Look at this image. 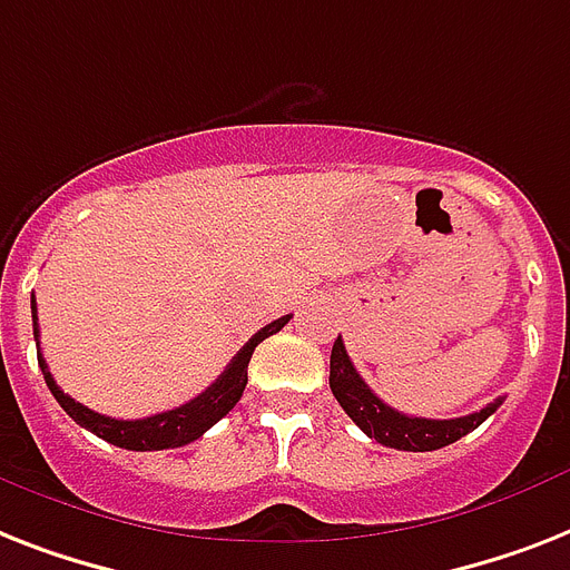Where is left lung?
I'll use <instances>...</instances> for the list:
<instances>
[{"mask_svg":"<svg viewBox=\"0 0 570 570\" xmlns=\"http://www.w3.org/2000/svg\"><path fill=\"white\" fill-rule=\"evenodd\" d=\"M331 392L365 436L386 448H397V451H439V448L453 445L456 439L478 430L501 406V397H498L494 404H485L480 413L462 415V419H415V415L397 413L365 386V381L348 360L342 336L333 342L331 351Z\"/></svg>","mask_w":570,"mask_h":570,"instance_id":"8db88e82","label":"left lung"}]
</instances>
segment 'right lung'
Returning a JSON list of instances; mask_svg holds the SVG:
<instances>
[{
    "instance_id": "obj_1",
    "label": "right lung",
    "mask_w": 570,
    "mask_h": 570,
    "mask_svg": "<svg viewBox=\"0 0 570 570\" xmlns=\"http://www.w3.org/2000/svg\"><path fill=\"white\" fill-rule=\"evenodd\" d=\"M31 313H35V342L40 345L35 298H31ZM286 322H289V316H281L275 318L272 325H266L263 331L254 333L252 340L245 342L243 348L237 351V357L230 360L228 368L219 374V381L210 383L202 395L187 401V404L175 406V410L149 415V419L122 421L96 413V410H87L85 404H78L76 397H69L67 392L55 383L52 372H49V365H46L40 351H37V363H40V372H43L46 386H49V392L55 395V401L67 410V415L76 421V424H81V428L96 433V436L110 442V445L125 448V451H166V448H180L189 445V442H196L198 436H205L216 421L225 419V415L237 406V401L243 397L245 383H248V360H252L254 348H257L263 340H269L272 333L281 331Z\"/></svg>"
}]
</instances>
